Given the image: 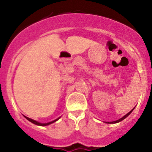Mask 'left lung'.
Returning a JSON list of instances; mask_svg holds the SVG:
<instances>
[{
    "label": "left lung",
    "mask_w": 152,
    "mask_h": 152,
    "mask_svg": "<svg viewBox=\"0 0 152 152\" xmlns=\"http://www.w3.org/2000/svg\"><path fill=\"white\" fill-rule=\"evenodd\" d=\"M134 110V108L132 109V110H131L130 112H129V113H128L127 114H126V115H125L124 116H123L122 118H120V119H118V120H117V121H110V122H106V123H107V124H115V123H118V122H120V121H122V120L124 119V118H126V117H127L128 115H129V114H130L132 112V110Z\"/></svg>",
    "instance_id": "1"
}]
</instances>
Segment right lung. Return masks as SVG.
<instances>
[{"label":"right lung","instance_id":"add662e5","mask_svg":"<svg viewBox=\"0 0 152 152\" xmlns=\"http://www.w3.org/2000/svg\"><path fill=\"white\" fill-rule=\"evenodd\" d=\"M26 117V118H27L28 120V121H31V122H32L33 124H37V125H39V126H47V125H49V124H52V123H53V122H55V121H57V120H58V119H56L55 120V121H51V122H49V123H46V124H42V123H39V122H38V121H35V120H33V119H31V118H28V117H26V116H25Z\"/></svg>","mask_w":152,"mask_h":152}]
</instances>
